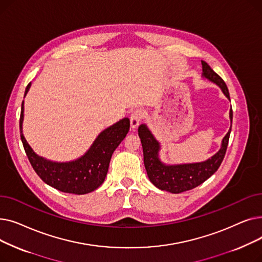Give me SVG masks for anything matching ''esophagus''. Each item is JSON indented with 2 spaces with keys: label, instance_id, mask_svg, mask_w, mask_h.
Masks as SVG:
<instances>
[{
  "label": "esophagus",
  "instance_id": "obj_1",
  "mask_svg": "<svg viewBox=\"0 0 262 262\" xmlns=\"http://www.w3.org/2000/svg\"><path fill=\"white\" fill-rule=\"evenodd\" d=\"M142 118H143L142 110L139 109V108L135 109L130 115V126H132V128H136L137 126H138L139 123L142 120Z\"/></svg>",
  "mask_w": 262,
  "mask_h": 262
}]
</instances>
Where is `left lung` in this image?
<instances>
[{"label": "left lung", "mask_w": 262, "mask_h": 262, "mask_svg": "<svg viewBox=\"0 0 262 262\" xmlns=\"http://www.w3.org/2000/svg\"><path fill=\"white\" fill-rule=\"evenodd\" d=\"M202 66L203 75L216 84L230 100L228 88L222 77L217 75L206 61L202 60ZM229 118L232 122V109L229 112ZM230 130L231 126L223 138L221 148L210 159L198 163L166 166L158 158V150L160 147L158 141L144 124H142L138 128V135L142 143L144 167L149 181L158 189L169 191L171 193H182V192L200 186L206 180H208L221 166L227 149Z\"/></svg>", "instance_id": "obj_1"}]
</instances>
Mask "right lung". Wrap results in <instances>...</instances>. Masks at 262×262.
<instances>
[{
    "label": "right lung",
    "instance_id": "add662e5",
    "mask_svg": "<svg viewBox=\"0 0 262 262\" xmlns=\"http://www.w3.org/2000/svg\"><path fill=\"white\" fill-rule=\"evenodd\" d=\"M31 82L25 89L29 91ZM23 102L20 115V136L27 158L37 175L49 186L66 193L86 194L99 188L108 171L113 153L129 130V119L124 118L102 132L88 152L71 162H53L39 157L22 134Z\"/></svg>",
    "mask_w": 262,
    "mask_h": 262
}]
</instances>
